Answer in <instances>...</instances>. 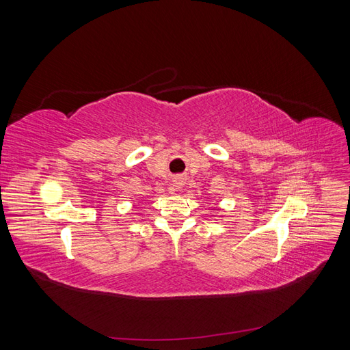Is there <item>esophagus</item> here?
I'll list each match as a JSON object with an SVG mask.
<instances>
[{"instance_id": "obj_1", "label": "esophagus", "mask_w": 350, "mask_h": 350, "mask_svg": "<svg viewBox=\"0 0 350 350\" xmlns=\"http://www.w3.org/2000/svg\"><path fill=\"white\" fill-rule=\"evenodd\" d=\"M183 185H184L183 178H176V179H175V187H176V188H181Z\"/></svg>"}]
</instances>
